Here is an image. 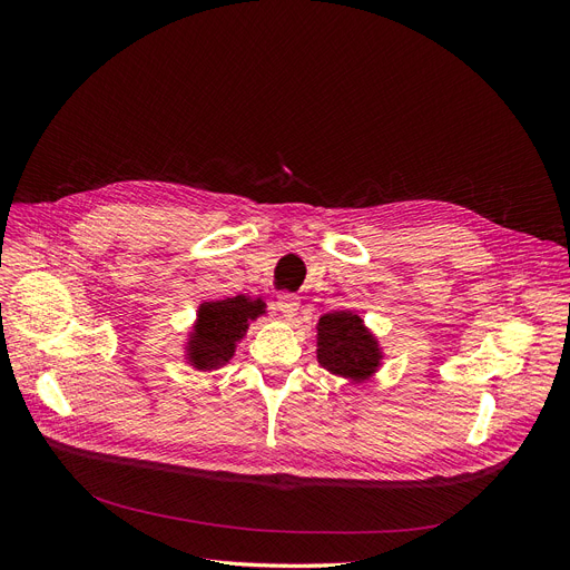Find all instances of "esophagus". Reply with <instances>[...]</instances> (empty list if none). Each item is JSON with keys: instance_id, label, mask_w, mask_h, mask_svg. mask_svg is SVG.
Masks as SVG:
<instances>
[{"instance_id": "obj_1", "label": "esophagus", "mask_w": 570, "mask_h": 570, "mask_svg": "<svg viewBox=\"0 0 570 570\" xmlns=\"http://www.w3.org/2000/svg\"><path fill=\"white\" fill-rule=\"evenodd\" d=\"M277 309L286 316V318H293L297 314V309H301V301H297V295L293 293H282L277 297Z\"/></svg>"}]
</instances>
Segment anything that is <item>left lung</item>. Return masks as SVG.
Wrapping results in <instances>:
<instances>
[{"mask_svg":"<svg viewBox=\"0 0 570 570\" xmlns=\"http://www.w3.org/2000/svg\"><path fill=\"white\" fill-rule=\"evenodd\" d=\"M316 361L335 376L365 383L383 365V348L361 314L342 309L318 318Z\"/></svg>","mask_w":570,"mask_h":570,"instance_id":"obj_1","label":"left lung"}]
</instances>
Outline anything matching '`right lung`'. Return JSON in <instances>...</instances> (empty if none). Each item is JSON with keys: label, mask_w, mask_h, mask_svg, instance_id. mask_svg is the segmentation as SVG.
I'll return each instance as SVG.
<instances>
[{"label": "right lung", "mask_w": 570, "mask_h": 570, "mask_svg": "<svg viewBox=\"0 0 570 570\" xmlns=\"http://www.w3.org/2000/svg\"><path fill=\"white\" fill-rule=\"evenodd\" d=\"M265 314L261 297L235 295L198 305L196 323L185 342V361L198 372H213L230 363L249 323Z\"/></svg>", "instance_id": "right-lung-1"}]
</instances>
